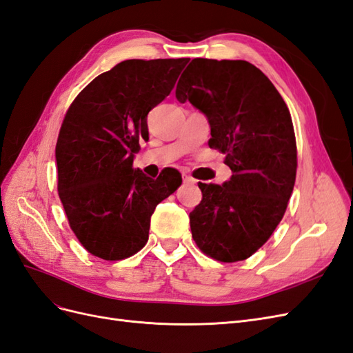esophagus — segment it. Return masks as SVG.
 I'll use <instances>...</instances> for the list:
<instances>
[{
  "label": "esophagus",
  "instance_id": "esophagus-1",
  "mask_svg": "<svg viewBox=\"0 0 353 353\" xmlns=\"http://www.w3.org/2000/svg\"><path fill=\"white\" fill-rule=\"evenodd\" d=\"M183 179H184V183H185V184H196V179H194L193 176L187 175V174H184V175H183Z\"/></svg>",
  "mask_w": 353,
  "mask_h": 353
}]
</instances>
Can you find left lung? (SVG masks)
Instances as JSON below:
<instances>
[{
	"instance_id": "left-lung-1",
	"label": "left lung",
	"mask_w": 353,
	"mask_h": 353,
	"mask_svg": "<svg viewBox=\"0 0 353 353\" xmlns=\"http://www.w3.org/2000/svg\"><path fill=\"white\" fill-rule=\"evenodd\" d=\"M175 97L205 113L209 147L225 154L232 172L222 185L199 183L203 199L190 213L193 239L216 261L248 259L272 236L293 193L290 112L262 70L244 60H191Z\"/></svg>"
}]
</instances>
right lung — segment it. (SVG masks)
Instances as JSON below:
<instances>
[{
	"label": "right lung",
	"instance_id": "obj_1",
	"mask_svg": "<svg viewBox=\"0 0 353 353\" xmlns=\"http://www.w3.org/2000/svg\"><path fill=\"white\" fill-rule=\"evenodd\" d=\"M187 63L121 61L91 81L63 119L59 196L74 236L97 258L121 261L141 250L156 206L183 183L176 169L153 179L132 163L148 140V112L170 94Z\"/></svg>",
	"mask_w": 353,
	"mask_h": 353
}]
</instances>
